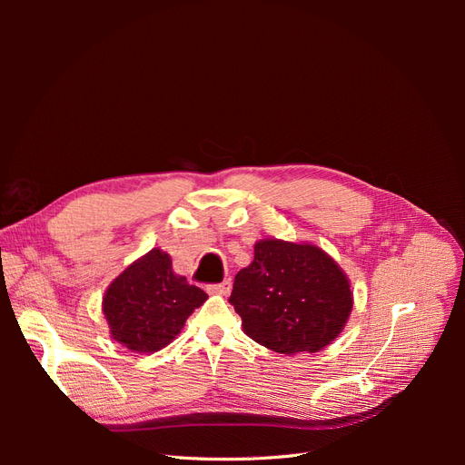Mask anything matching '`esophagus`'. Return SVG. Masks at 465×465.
<instances>
[{"instance_id": "1", "label": "esophagus", "mask_w": 465, "mask_h": 465, "mask_svg": "<svg viewBox=\"0 0 465 465\" xmlns=\"http://www.w3.org/2000/svg\"><path fill=\"white\" fill-rule=\"evenodd\" d=\"M231 289H232L231 279H224L223 283L209 285V287H207V291H209V292H215V294H229V292H231Z\"/></svg>"}]
</instances>
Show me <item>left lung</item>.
<instances>
[{
  "instance_id": "left-lung-1",
  "label": "left lung",
  "mask_w": 465,
  "mask_h": 465,
  "mask_svg": "<svg viewBox=\"0 0 465 465\" xmlns=\"http://www.w3.org/2000/svg\"><path fill=\"white\" fill-rule=\"evenodd\" d=\"M229 302L256 343L281 355L318 353L345 328L353 291L316 244L262 238L254 262L234 275Z\"/></svg>"
}]
</instances>
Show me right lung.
I'll list each match as a JSON object with an SVG mask.
<instances>
[{"label": "right lung", "mask_w": 465, "mask_h": 465, "mask_svg": "<svg viewBox=\"0 0 465 465\" xmlns=\"http://www.w3.org/2000/svg\"><path fill=\"white\" fill-rule=\"evenodd\" d=\"M205 301L200 287L174 273L171 256L153 248L108 285L103 312L112 340L143 355L171 343Z\"/></svg>", "instance_id": "obj_1"}]
</instances>
